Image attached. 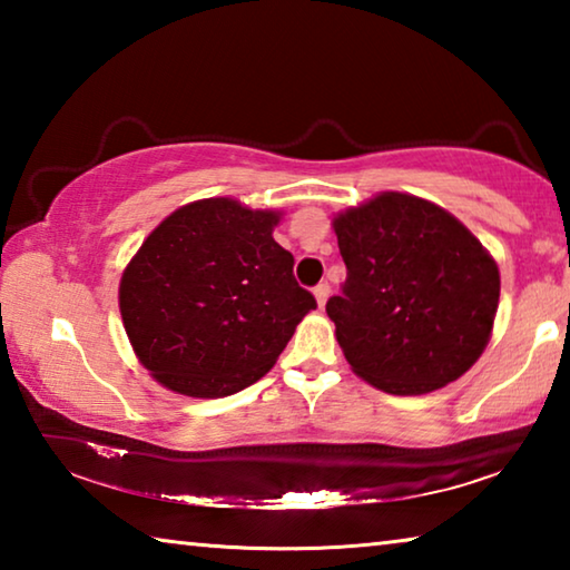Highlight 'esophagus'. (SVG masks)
<instances>
[{"label": "esophagus", "instance_id": "esophagus-1", "mask_svg": "<svg viewBox=\"0 0 570 570\" xmlns=\"http://www.w3.org/2000/svg\"><path fill=\"white\" fill-rule=\"evenodd\" d=\"M330 284H320V286H314V296H316V304L320 306H324L326 304V298H330Z\"/></svg>", "mask_w": 570, "mask_h": 570}]
</instances>
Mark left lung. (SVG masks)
Returning <instances> with one entry per match:
<instances>
[{
  "label": "left lung",
  "instance_id": "left-lung-1",
  "mask_svg": "<svg viewBox=\"0 0 570 570\" xmlns=\"http://www.w3.org/2000/svg\"><path fill=\"white\" fill-rule=\"evenodd\" d=\"M346 264L326 302L356 377L390 394H424L462 377L493 334L495 258L430 200L387 190L334 218Z\"/></svg>",
  "mask_w": 570,
  "mask_h": 570
}]
</instances>
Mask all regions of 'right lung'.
<instances>
[{"mask_svg": "<svg viewBox=\"0 0 570 570\" xmlns=\"http://www.w3.org/2000/svg\"><path fill=\"white\" fill-rule=\"evenodd\" d=\"M278 218L234 198L196 200L160 220L125 266L122 326L163 387L188 397L240 392L316 308L272 236Z\"/></svg>", "mask_w": 570, "mask_h": 570, "instance_id": "add662e5", "label": "right lung"}]
</instances>
